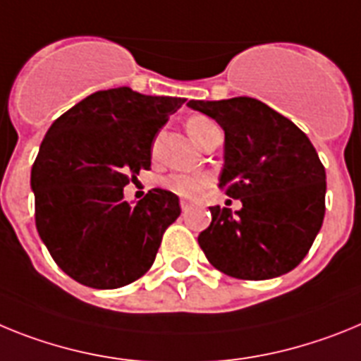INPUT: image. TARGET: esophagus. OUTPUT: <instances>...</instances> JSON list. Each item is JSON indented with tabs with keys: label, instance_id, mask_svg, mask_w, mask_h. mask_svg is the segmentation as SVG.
I'll return each instance as SVG.
<instances>
[{
	"label": "esophagus",
	"instance_id": "1",
	"mask_svg": "<svg viewBox=\"0 0 361 361\" xmlns=\"http://www.w3.org/2000/svg\"><path fill=\"white\" fill-rule=\"evenodd\" d=\"M180 205H181V211H183V212H187V211H189V209H190V207H192V203H190V202H187V200H181V202H180Z\"/></svg>",
	"mask_w": 361,
	"mask_h": 361
}]
</instances>
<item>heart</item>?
Here are the masks:
<instances>
[{
	"instance_id": "1",
	"label": "heart",
	"mask_w": 361,
	"mask_h": 361,
	"mask_svg": "<svg viewBox=\"0 0 361 361\" xmlns=\"http://www.w3.org/2000/svg\"><path fill=\"white\" fill-rule=\"evenodd\" d=\"M214 128L219 127L212 120L205 118V116H192V118L187 121V133H189V136L192 137V142L196 143V145H202L203 140H205ZM207 183H209V178L207 176H189V174H172V176H169L167 180H165V185H167L172 192L180 194V196H187V198L198 196Z\"/></svg>"
}]
</instances>
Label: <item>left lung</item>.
<instances>
[{
  "label": "left lung",
  "mask_w": 361,
  "mask_h": 361,
  "mask_svg": "<svg viewBox=\"0 0 361 361\" xmlns=\"http://www.w3.org/2000/svg\"><path fill=\"white\" fill-rule=\"evenodd\" d=\"M225 133L219 187L241 209L211 207L198 243L212 267L240 280L293 271L311 249L325 216V169L311 140L255 98L190 99Z\"/></svg>",
  "instance_id": "1"
}]
</instances>
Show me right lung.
<instances>
[{
	"instance_id": "right-lung-1",
	"label": "right lung",
	"mask_w": 361,
	"mask_h": 361,
	"mask_svg": "<svg viewBox=\"0 0 361 361\" xmlns=\"http://www.w3.org/2000/svg\"><path fill=\"white\" fill-rule=\"evenodd\" d=\"M185 98L99 90L50 125L30 172L36 227L59 269L94 289H118L154 263L180 200L149 190L136 205L123 187L149 171L152 142Z\"/></svg>"
}]
</instances>
